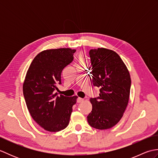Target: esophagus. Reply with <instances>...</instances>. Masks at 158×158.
I'll return each instance as SVG.
<instances>
[{"mask_svg":"<svg viewBox=\"0 0 158 158\" xmlns=\"http://www.w3.org/2000/svg\"><path fill=\"white\" fill-rule=\"evenodd\" d=\"M82 101H83V98H77V102H81Z\"/></svg>","mask_w":158,"mask_h":158,"instance_id":"obj_1","label":"esophagus"}]
</instances>
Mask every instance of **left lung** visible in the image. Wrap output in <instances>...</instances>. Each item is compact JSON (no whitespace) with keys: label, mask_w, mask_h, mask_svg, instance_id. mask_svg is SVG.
<instances>
[{"label":"left lung","mask_w":158,"mask_h":158,"mask_svg":"<svg viewBox=\"0 0 158 158\" xmlns=\"http://www.w3.org/2000/svg\"><path fill=\"white\" fill-rule=\"evenodd\" d=\"M89 56L93 85L100 88V94L97 98H90L92 110L87 118L92 127L109 129L119 122L126 109L130 92V75L123 60L112 50L91 49Z\"/></svg>","instance_id":"obj_1"}]
</instances>
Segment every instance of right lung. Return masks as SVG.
<instances>
[{
  "instance_id": "add662e5",
  "label": "right lung",
  "mask_w": 158,
  "mask_h": 158,
  "mask_svg": "<svg viewBox=\"0 0 158 158\" xmlns=\"http://www.w3.org/2000/svg\"><path fill=\"white\" fill-rule=\"evenodd\" d=\"M75 49L45 50L32 60L23 84L26 106L32 119L49 132H58L68 126L77 96L58 95L61 73L73 60Z\"/></svg>"
}]
</instances>
